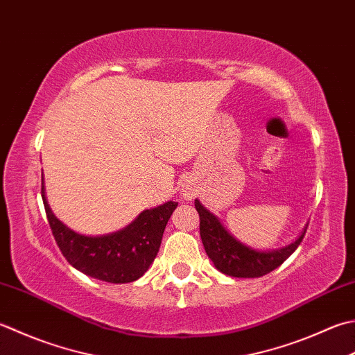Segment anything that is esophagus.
Wrapping results in <instances>:
<instances>
[{
  "mask_svg": "<svg viewBox=\"0 0 355 355\" xmlns=\"http://www.w3.org/2000/svg\"><path fill=\"white\" fill-rule=\"evenodd\" d=\"M182 193H183V198H184V200H187V201L192 200L193 197L197 196V193H196V189H193V187H192V186H189V184H184V186H183Z\"/></svg>",
  "mask_w": 355,
  "mask_h": 355,
  "instance_id": "obj_1",
  "label": "esophagus"
}]
</instances>
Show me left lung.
I'll return each mask as SVG.
<instances>
[{
  "mask_svg": "<svg viewBox=\"0 0 355 355\" xmlns=\"http://www.w3.org/2000/svg\"><path fill=\"white\" fill-rule=\"evenodd\" d=\"M196 209L200 215V235L207 257L221 274L237 279H257L279 268L300 245L308 227L304 226L303 232L289 245L261 251L235 239L200 200H196Z\"/></svg>",
  "mask_w": 355,
  "mask_h": 355,
  "instance_id": "obj_1",
  "label": "left lung"
}]
</instances>
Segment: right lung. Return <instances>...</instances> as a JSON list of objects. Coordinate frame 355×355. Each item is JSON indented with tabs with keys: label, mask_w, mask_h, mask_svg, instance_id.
<instances>
[{
	"label": "right lung",
	"mask_w": 355,
	"mask_h": 355,
	"mask_svg": "<svg viewBox=\"0 0 355 355\" xmlns=\"http://www.w3.org/2000/svg\"><path fill=\"white\" fill-rule=\"evenodd\" d=\"M41 197L55 241L66 260L80 272L107 283L135 282L149 269L162 245L164 227L178 206L175 201H168L144 209L120 231L85 235L55 217L46 198L44 178Z\"/></svg>",
	"instance_id": "obj_1"
}]
</instances>
